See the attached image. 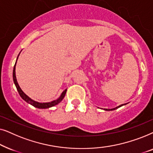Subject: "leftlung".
<instances>
[{
	"mask_svg": "<svg viewBox=\"0 0 153 153\" xmlns=\"http://www.w3.org/2000/svg\"><path fill=\"white\" fill-rule=\"evenodd\" d=\"M123 105H124V104H121L120 106H117L116 108H111V109H106V108H105V109L104 110H106V111H112V110H114V109H116V108H119V107H120V106H122Z\"/></svg>",
	"mask_w": 153,
	"mask_h": 153,
	"instance_id": "obj_1",
	"label": "left lung"
}]
</instances>
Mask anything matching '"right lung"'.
I'll return each instance as SVG.
<instances>
[{"mask_svg": "<svg viewBox=\"0 0 153 153\" xmlns=\"http://www.w3.org/2000/svg\"><path fill=\"white\" fill-rule=\"evenodd\" d=\"M19 57V56H18ZM18 57H17V59H18ZM16 59V60H17ZM16 61L15 62V65H14V69H13V80H14V84L16 85V89H17L18 91V93L19 94L21 97L24 100H25L26 102H28L31 105H33V106H35V107L36 108H49V107H51V106H53L56 105V104H58V103H60V102L62 101V99H63L65 95V93H66V91H67V89L65 90V91L62 92V93L61 94V95H60V97L58 98V100H54L53 102H47V103H39V102H37L35 101H33V100H31L30 97H28L26 94H25L24 92L22 91V89L20 88L19 85L18 83H17V81H16V75H15V66H16Z\"/></svg>", "mask_w": 153, "mask_h": 153, "instance_id": "1", "label": "right lung"}]
</instances>
